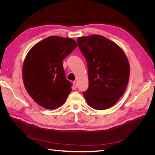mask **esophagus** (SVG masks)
Here are the masks:
<instances>
[{
  "label": "esophagus",
  "instance_id": "esophagus-1",
  "mask_svg": "<svg viewBox=\"0 0 155 155\" xmlns=\"http://www.w3.org/2000/svg\"><path fill=\"white\" fill-rule=\"evenodd\" d=\"M73 85H74V87L77 88L78 87V83H77V81H74L73 82Z\"/></svg>",
  "mask_w": 155,
  "mask_h": 155
}]
</instances>
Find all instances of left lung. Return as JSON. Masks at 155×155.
I'll list each match as a JSON object with an SVG mask.
<instances>
[{
	"label": "left lung",
	"mask_w": 155,
	"mask_h": 155,
	"mask_svg": "<svg viewBox=\"0 0 155 155\" xmlns=\"http://www.w3.org/2000/svg\"><path fill=\"white\" fill-rule=\"evenodd\" d=\"M78 43L88 67L89 85L83 94L93 109H109L127 86L130 65L127 56L118 45L100 35L79 37Z\"/></svg>",
	"instance_id": "1"
}]
</instances>
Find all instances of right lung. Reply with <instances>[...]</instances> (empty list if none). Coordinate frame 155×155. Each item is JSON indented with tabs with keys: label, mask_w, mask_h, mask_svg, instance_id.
<instances>
[{
	"label": "right lung",
	"mask_w": 155,
	"mask_h": 155,
	"mask_svg": "<svg viewBox=\"0 0 155 155\" xmlns=\"http://www.w3.org/2000/svg\"><path fill=\"white\" fill-rule=\"evenodd\" d=\"M67 37L50 36L35 44L27 54L22 66V79L34 101L47 109L64 104L71 92L63 61L77 47Z\"/></svg>",
	"instance_id": "1"
}]
</instances>
